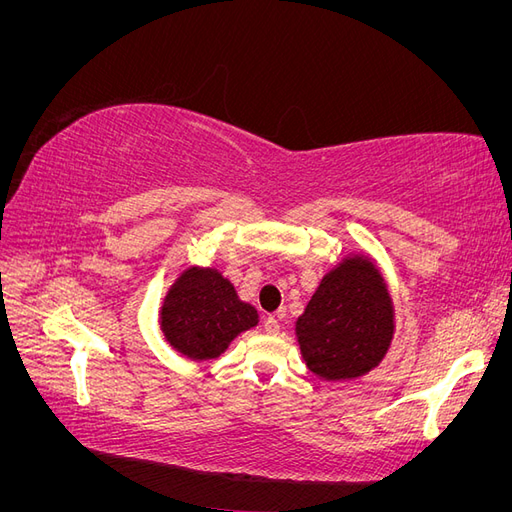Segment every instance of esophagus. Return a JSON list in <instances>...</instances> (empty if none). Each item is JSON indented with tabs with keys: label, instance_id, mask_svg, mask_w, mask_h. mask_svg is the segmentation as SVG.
Instances as JSON below:
<instances>
[{
	"label": "esophagus",
	"instance_id": "esophagus-1",
	"mask_svg": "<svg viewBox=\"0 0 512 512\" xmlns=\"http://www.w3.org/2000/svg\"><path fill=\"white\" fill-rule=\"evenodd\" d=\"M262 327H265V331H267L269 335H277V333H280V320H277L275 316H267V318H265V324H262Z\"/></svg>",
	"mask_w": 512,
	"mask_h": 512
}]
</instances>
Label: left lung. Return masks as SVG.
I'll use <instances>...</instances> for the list:
<instances>
[{
	"instance_id": "8db88e82",
	"label": "left lung",
	"mask_w": 512,
	"mask_h": 512,
	"mask_svg": "<svg viewBox=\"0 0 512 512\" xmlns=\"http://www.w3.org/2000/svg\"><path fill=\"white\" fill-rule=\"evenodd\" d=\"M393 303L374 262L346 258L324 275L297 320L301 354L316 376L348 380L367 374L393 339Z\"/></svg>"
}]
</instances>
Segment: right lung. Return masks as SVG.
<instances>
[{
    "label": "right lung",
    "mask_w": 512,
    "mask_h": 512,
    "mask_svg": "<svg viewBox=\"0 0 512 512\" xmlns=\"http://www.w3.org/2000/svg\"><path fill=\"white\" fill-rule=\"evenodd\" d=\"M256 322V309L239 301L235 286L222 273L198 267L181 273L168 290L160 320L168 344L194 361L220 356Z\"/></svg>",
    "instance_id": "right-lung-1"
}]
</instances>
